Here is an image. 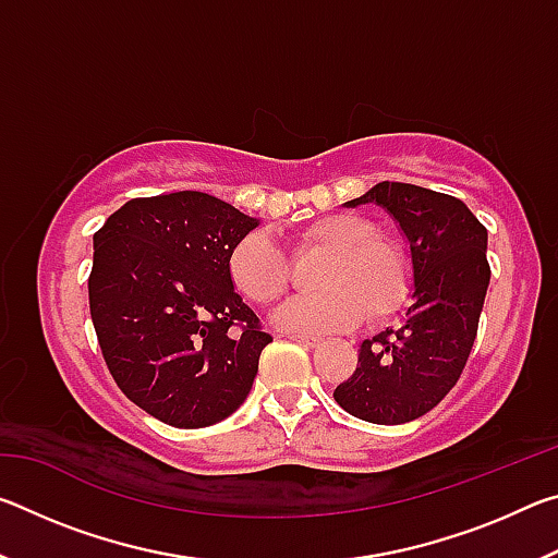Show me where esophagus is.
I'll return each instance as SVG.
<instances>
[{
	"mask_svg": "<svg viewBox=\"0 0 558 558\" xmlns=\"http://www.w3.org/2000/svg\"><path fill=\"white\" fill-rule=\"evenodd\" d=\"M290 342H298L302 347H317L319 344V337H310V335H286Z\"/></svg>",
	"mask_w": 558,
	"mask_h": 558,
	"instance_id": "esophagus-1",
	"label": "esophagus"
}]
</instances>
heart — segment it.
Here are the masks:
<instances>
[{
  "instance_id": "1",
  "label": "heart",
  "mask_w": 558,
  "mask_h": 558,
  "mask_svg": "<svg viewBox=\"0 0 558 558\" xmlns=\"http://www.w3.org/2000/svg\"><path fill=\"white\" fill-rule=\"evenodd\" d=\"M359 214H329L298 233V251H323L315 295H300L272 313L270 323L288 335H325L369 319H384L411 290L405 253ZM229 278L245 300L270 305L290 282L286 251L268 233H248L233 245Z\"/></svg>"
}]
</instances>
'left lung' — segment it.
<instances>
[{"label": "left lung", "instance_id": "left-lung-1", "mask_svg": "<svg viewBox=\"0 0 558 558\" xmlns=\"http://www.w3.org/2000/svg\"><path fill=\"white\" fill-rule=\"evenodd\" d=\"M391 216L411 263V307L401 325L364 339L356 372L335 401L356 418L399 426L426 415L460 379L489 286L487 229L456 196L381 182L344 206Z\"/></svg>", "mask_w": 558, "mask_h": 558}]
</instances>
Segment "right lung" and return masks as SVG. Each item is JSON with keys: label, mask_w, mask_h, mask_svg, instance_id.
Wrapping results in <instances>:
<instances>
[{"label": "right lung", "mask_w": 558, "mask_h": 558, "mask_svg": "<svg viewBox=\"0 0 558 558\" xmlns=\"http://www.w3.org/2000/svg\"><path fill=\"white\" fill-rule=\"evenodd\" d=\"M258 223L211 194L174 192L128 202L93 235L102 356L122 393L167 426L229 418L256 379L272 339L233 290L229 256Z\"/></svg>", "instance_id": "right-lung-1"}]
</instances>
